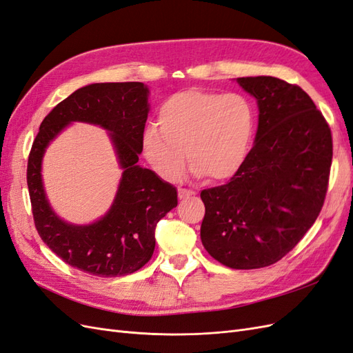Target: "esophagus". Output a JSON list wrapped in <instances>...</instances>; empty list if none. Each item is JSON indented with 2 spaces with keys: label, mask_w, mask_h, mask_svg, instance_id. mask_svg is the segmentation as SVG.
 <instances>
[{
  "label": "esophagus",
  "mask_w": 353,
  "mask_h": 353,
  "mask_svg": "<svg viewBox=\"0 0 353 353\" xmlns=\"http://www.w3.org/2000/svg\"><path fill=\"white\" fill-rule=\"evenodd\" d=\"M196 193L193 190H187V188H178V197L179 200H185V199H190L193 197Z\"/></svg>",
  "instance_id": "esophagus-1"
}]
</instances>
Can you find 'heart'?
Returning a JSON list of instances; mask_svg holds the SVG:
<instances>
[{"mask_svg":"<svg viewBox=\"0 0 353 353\" xmlns=\"http://www.w3.org/2000/svg\"><path fill=\"white\" fill-rule=\"evenodd\" d=\"M254 137L252 103L237 92L187 90L168 97L157 112V128L143 134V154L154 172L176 183L185 169L216 183L236 178L250 156Z\"/></svg>","mask_w":353,"mask_h":353,"instance_id":"heart-1","label":"heart"}]
</instances>
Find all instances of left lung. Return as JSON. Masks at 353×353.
Returning a JSON list of instances; mask_svg holds the SVG:
<instances>
[{
	"label": "left lung",
	"mask_w": 353,
	"mask_h": 353,
	"mask_svg": "<svg viewBox=\"0 0 353 353\" xmlns=\"http://www.w3.org/2000/svg\"><path fill=\"white\" fill-rule=\"evenodd\" d=\"M259 110L254 145L241 172L201 191L203 248L232 270L279 262L314 225L333 157L331 131L311 97L274 77L236 79Z\"/></svg>",
	"instance_id": "left-lung-1"
}]
</instances>
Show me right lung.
Returning <instances> with one entry per match:
<instances>
[{
    "label": "right lung",
    "mask_w": 353,
    "mask_h": 353,
    "mask_svg": "<svg viewBox=\"0 0 353 353\" xmlns=\"http://www.w3.org/2000/svg\"><path fill=\"white\" fill-rule=\"evenodd\" d=\"M143 82L90 83L59 103L39 126L28 162L35 227L48 248L73 268L97 276L132 274L152 259L156 223L178 205L176 188L138 165L150 104ZM73 121L108 131L123 176L110 210L91 224L61 220L49 205L41 179L48 145Z\"/></svg>",
    "instance_id": "1"
}]
</instances>
